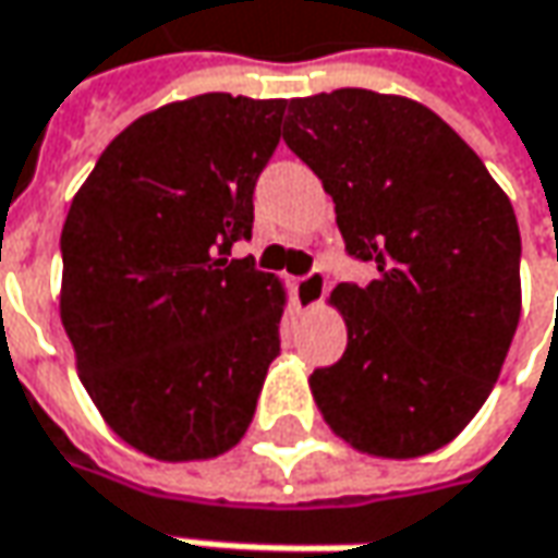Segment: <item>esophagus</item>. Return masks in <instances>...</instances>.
<instances>
[{
  "label": "esophagus",
  "instance_id": "obj_1",
  "mask_svg": "<svg viewBox=\"0 0 558 558\" xmlns=\"http://www.w3.org/2000/svg\"><path fill=\"white\" fill-rule=\"evenodd\" d=\"M324 293H327V278H324L320 268H312L305 278H299V299H302L308 308H315L317 302L324 299Z\"/></svg>",
  "mask_w": 558,
  "mask_h": 558
}]
</instances>
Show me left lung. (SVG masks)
<instances>
[{
    "instance_id": "obj_1",
    "label": "left lung",
    "mask_w": 558,
    "mask_h": 558,
    "mask_svg": "<svg viewBox=\"0 0 558 558\" xmlns=\"http://www.w3.org/2000/svg\"><path fill=\"white\" fill-rule=\"evenodd\" d=\"M283 142L337 203L367 287L330 302L349 327L312 374L327 426L371 457H423L466 429L494 389L522 312L519 221L485 163L429 107L337 88L287 105Z\"/></svg>"
}]
</instances>
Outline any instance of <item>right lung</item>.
<instances>
[{
  "label": "right lung",
  "instance_id": "obj_1",
  "mask_svg": "<svg viewBox=\"0 0 558 558\" xmlns=\"http://www.w3.org/2000/svg\"><path fill=\"white\" fill-rule=\"evenodd\" d=\"M283 98L206 92L157 107L105 147L61 231V324L107 426L166 463L231 451L280 355L287 293L231 246Z\"/></svg>",
  "mask_w": 558,
  "mask_h": 558
}]
</instances>
